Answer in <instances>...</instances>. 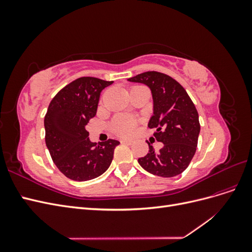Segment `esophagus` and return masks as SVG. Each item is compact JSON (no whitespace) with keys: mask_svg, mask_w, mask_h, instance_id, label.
<instances>
[{"mask_svg":"<svg viewBox=\"0 0 252 252\" xmlns=\"http://www.w3.org/2000/svg\"><path fill=\"white\" fill-rule=\"evenodd\" d=\"M122 143H126V144H132L133 141L132 140H129V139H124L122 140Z\"/></svg>","mask_w":252,"mask_h":252,"instance_id":"34e87169","label":"esophagus"}]
</instances>
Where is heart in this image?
Segmentation results:
<instances>
[{"label":"heart","mask_w":252,"mask_h":252,"mask_svg":"<svg viewBox=\"0 0 252 252\" xmlns=\"http://www.w3.org/2000/svg\"><path fill=\"white\" fill-rule=\"evenodd\" d=\"M134 121L132 119H128L125 117H119L113 121L112 129L114 132L121 135L130 134L134 130Z\"/></svg>","instance_id":"1"}]
</instances>
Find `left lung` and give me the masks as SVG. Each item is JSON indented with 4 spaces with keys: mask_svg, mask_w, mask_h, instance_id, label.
<instances>
[{
    "mask_svg": "<svg viewBox=\"0 0 252 252\" xmlns=\"http://www.w3.org/2000/svg\"><path fill=\"white\" fill-rule=\"evenodd\" d=\"M147 85L154 98V116L148 127L163 147L138 159L143 168L155 175L171 178L184 171L195 154L200 134L199 113L191 98L179 82L158 71H147L128 79Z\"/></svg>",
    "mask_w": 252,
    "mask_h": 252,
    "instance_id": "left-lung-1",
    "label": "left lung"
}]
</instances>
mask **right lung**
<instances>
[{"mask_svg":"<svg viewBox=\"0 0 252 252\" xmlns=\"http://www.w3.org/2000/svg\"><path fill=\"white\" fill-rule=\"evenodd\" d=\"M112 83L93 77L79 78L61 89L48 106L44 119L45 142L53 163L68 179H95L111 164L120 142H90L86 125L95 116L101 91Z\"/></svg>","mask_w":252,"mask_h":252,"instance_id":"right-lung-1","label":"right lung"}]
</instances>
